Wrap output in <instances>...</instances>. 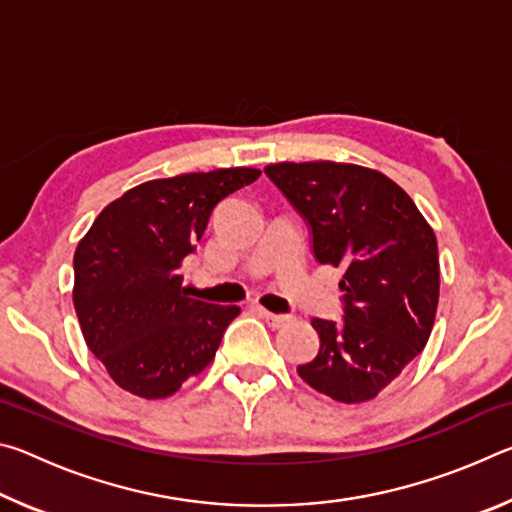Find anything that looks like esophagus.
Masks as SVG:
<instances>
[{
  "instance_id": "esophagus-1",
  "label": "esophagus",
  "mask_w": 512,
  "mask_h": 512,
  "mask_svg": "<svg viewBox=\"0 0 512 512\" xmlns=\"http://www.w3.org/2000/svg\"><path fill=\"white\" fill-rule=\"evenodd\" d=\"M255 314H257L259 318H264V320H266V325H268V327H273V329H277V327H282V325H287V323H289V316L273 314V311H266L264 307H255Z\"/></svg>"
}]
</instances>
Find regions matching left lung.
<instances>
[{
	"label": "left lung",
	"mask_w": 512,
	"mask_h": 512,
	"mask_svg": "<svg viewBox=\"0 0 512 512\" xmlns=\"http://www.w3.org/2000/svg\"><path fill=\"white\" fill-rule=\"evenodd\" d=\"M264 171L307 221L318 262L343 268V320H311L320 348L298 375L336 402H368L429 341L440 293L436 235L411 196L375 169L318 160Z\"/></svg>",
	"instance_id": "8db88e82"
}]
</instances>
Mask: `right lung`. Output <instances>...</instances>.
Masks as SVG:
<instances>
[{
  "instance_id": "add662e5",
  "label": "right lung",
  "mask_w": 512,
  "mask_h": 512,
  "mask_svg": "<svg viewBox=\"0 0 512 512\" xmlns=\"http://www.w3.org/2000/svg\"><path fill=\"white\" fill-rule=\"evenodd\" d=\"M262 176L232 167L142 183L94 219L74 253V309L112 381L162 400L203 372L239 307L194 300L178 268L225 196Z\"/></svg>"
}]
</instances>
